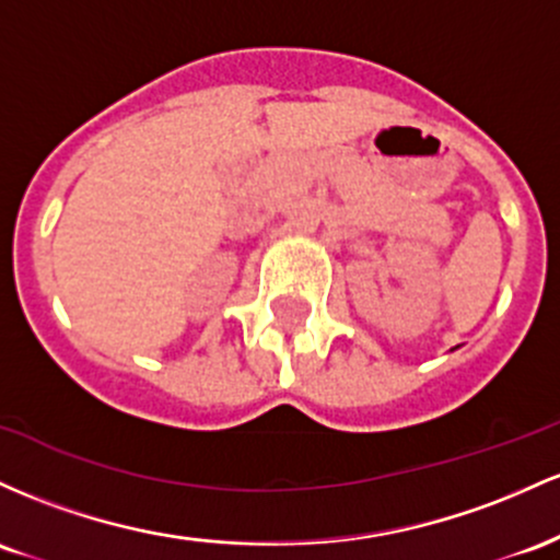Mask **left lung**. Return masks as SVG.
Masks as SVG:
<instances>
[{
    "mask_svg": "<svg viewBox=\"0 0 560 560\" xmlns=\"http://www.w3.org/2000/svg\"><path fill=\"white\" fill-rule=\"evenodd\" d=\"M452 351H455V349H452Z\"/></svg>",
    "mask_w": 560,
    "mask_h": 560,
    "instance_id": "1",
    "label": "left lung"
}]
</instances>
